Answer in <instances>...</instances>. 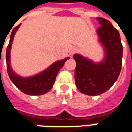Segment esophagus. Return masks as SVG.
<instances>
[{
	"label": "esophagus",
	"mask_w": 132,
	"mask_h": 132,
	"mask_svg": "<svg viewBox=\"0 0 132 132\" xmlns=\"http://www.w3.org/2000/svg\"><path fill=\"white\" fill-rule=\"evenodd\" d=\"M78 51V48H73L72 49H71V52H70V54H71V56H73V54L75 53H76Z\"/></svg>",
	"instance_id": "1"
}]
</instances>
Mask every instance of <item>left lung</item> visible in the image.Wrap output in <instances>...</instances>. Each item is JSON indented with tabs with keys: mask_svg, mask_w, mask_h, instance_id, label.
Listing matches in <instances>:
<instances>
[{
	"mask_svg": "<svg viewBox=\"0 0 132 132\" xmlns=\"http://www.w3.org/2000/svg\"><path fill=\"white\" fill-rule=\"evenodd\" d=\"M98 41L103 48L104 57L94 62L76 53L75 83L79 92L88 96L100 95L113 86L119 76L122 65L123 46L119 31L106 19L97 17Z\"/></svg>",
	"mask_w": 132,
	"mask_h": 132,
	"instance_id": "left-lung-1",
	"label": "left lung"
}]
</instances>
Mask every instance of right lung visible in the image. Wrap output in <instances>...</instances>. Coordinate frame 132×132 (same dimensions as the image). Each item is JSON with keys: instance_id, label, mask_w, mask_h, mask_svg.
I'll list each match as a JSON object with an SVG mask.
<instances>
[{"instance_id": "1", "label": "right lung", "mask_w": 132, "mask_h": 132, "mask_svg": "<svg viewBox=\"0 0 132 132\" xmlns=\"http://www.w3.org/2000/svg\"><path fill=\"white\" fill-rule=\"evenodd\" d=\"M21 25V23H20L13 29L6 49V63L8 76L13 84L23 93L31 96L43 95L52 88L58 73L66 61L69 59V57L57 61L43 71L35 75L24 77L17 74L11 66V49L15 33Z\"/></svg>"}]
</instances>
